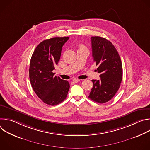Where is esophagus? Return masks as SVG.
I'll list each match as a JSON object with an SVG mask.
<instances>
[{"label":"esophagus","instance_id":"esophagus-1","mask_svg":"<svg viewBox=\"0 0 150 150\" xmlns=\"http://www.w3.org/2000/svg\"><path fill=\"white\" fill-rule=\"evenodd\" d=\"M79 80L78 79V78H74L72 79V82H74V83H77Z\"/></svg>","mask_w":150,"mask_h":150}]
</instances>
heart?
Segmentation results:
<instances>
[{"label": "heart", "instance_id": "obj_1", "mask_svg": "<svg viewBox=\"0 0 150 150\" xmlns=\"http://www.w3.org/2000/svg\"><path fill=\"white\" fill-rule=\"evenodd\" d=\"M78 50H81V49H86V47H85L82 44H79L78 45Z\"/></svg>", "mask_w": 150, "mask_h": 150}]
</instances>
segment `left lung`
I'll return each mask as SVG.
<instances>
[{
	"instance_id": "8db88e82",
	"label": "left lung",
	"mask_w": 150,
	"mask_h": 150,
	"mask_svg": "<svg viewBox=\"0 0 150 150\" xmlns=\"http://www.w3.org/2000/svg\"><path fill=\"white\" fill-rule=\"evenodd\" d=\"M92 56L96 62L99 80L93 79V87L88 97L104 103L110 100L118 91L122 79V65L119 54L112 42L105 38L91 37Z\"/></svg>"
}]
</instances>
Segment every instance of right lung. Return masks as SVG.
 Segmentation results:
<instances>
[{"mask_svg":"<svg viewBox=\"0 0 150 150\" xmlns=\"http://www.w3.org/2000/svg\"><path fill=\"white\" fill-rule=\"evenodd\" d=\"M69 37H54L41 42L31 58L29 76L37 96L45 103L54 105L65 100L69 83L54 76L52 71L58 63L62 49Z\"/></svg>","mask_w":150,"mask_h":150,"instance_id":"obj_1","label":"right lung"}]
</instances>
